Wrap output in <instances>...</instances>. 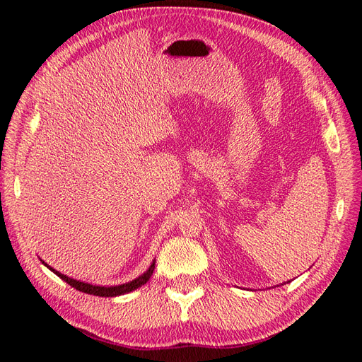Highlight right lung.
Instances as JSON below:
<instances>
[{
    "instance_id": "right-lung-1",
    "label": "right lung",
    "mask_w": 362,
    "mask_h": 362,
    "mask_svg": "<svg viewBox=\"0 0 362 362\" xmlns=\"http://www.w3.org/2000/svg\"><path fill=\"white\" fill-rule=\"evenodd\" d=\"M42 261L43 266H47L51 272L56 273V275L59 278H62L64 282H68L71 287L76 288L78 291H83V293H87V294H93V296H100V298H116V296H120V294H127V293H131L137 290L139 287L145 286V284L149 281L151 275L154 273V269H156V259H152L151 266L146 269V272L141 273L140 276H137L136 279L129 281V282H125V284H119V286H98V284H90V282H86V281H80V279H75L72 276H68L64 275V273L56 270L54 267H51L49 264H47L45 261Z\"/></svg>"
}]
</instances>
